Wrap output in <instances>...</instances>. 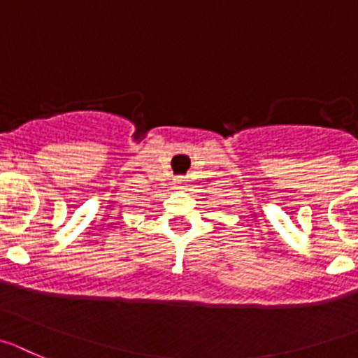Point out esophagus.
Instances as JSON below:
<instances>
[{"label":"esophagus","mask_w":358,"mask_h":358,"mask_svg":"<svg viewBox=\"0 0 358 358\" xmlns=\"http://www.w3.org/2000/svg\"><path fill=\"white\" fill-rule=\"evenodd\" d=\"M178 183H180V182H178Z\"/></svg>","instance_id":"1"}]
</instances>
